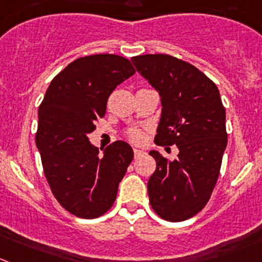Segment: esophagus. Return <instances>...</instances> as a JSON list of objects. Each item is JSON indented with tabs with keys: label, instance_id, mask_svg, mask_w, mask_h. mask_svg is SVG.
I'll list each match as a JSON object with an SVG mask.
<instances>
[{
	"label": "esophagus",
	"instance_id": "obj_1",
	"mask_svg": "<svg viewBox=\"0 0 262 262\" xmlns=\"http://www.w3.org/2000/svg\"><path fill=\"white\" fill-rule=\"evenodd\" d=\"M134 154H135V158H138V157H140L141 154H144V151L139 150V149H134Z\"/></svg>",
	"mask_w": 262,
	"mask_h": 262
}]
</instances>
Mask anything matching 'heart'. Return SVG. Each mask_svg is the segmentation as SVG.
<instances>
[{"label":"heart","instance_id":"1","mask_svg":"<svg viewBox=\"0 0 262 262\" xmlns=\"http://www.w3.org/2000/svg\"><path fill=\"white\" fill-rule=\"evenodd\" d=\"M128 138L131 141L139 144V143H143L144 139H145V135H144V133L140 128H131L128 131Z\"/></svg>","mask_w":262,"mask_h":262}]
</instances>
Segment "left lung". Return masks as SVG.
<instances>
[{
  "label": "left lung",
  "mask_w": 262,
  "mask_h": 262,
  "mask_svg": "<svg viewBox=\"0 0 262 262\" xmlns=\"http://www.w3.org/2000/svg\"><path fill=\"white\" fill-rule=\"evenodd\" d=\"M131 61L161 95L154 143L179 148L175 161L149 153L157 162L148 181L149 202L164 220H188L207 204L220 175L228 144L220 92L203 72L171 55H140Z\"/></svg>",
  "instance_id": "left-lung-1"
}]
</instances>
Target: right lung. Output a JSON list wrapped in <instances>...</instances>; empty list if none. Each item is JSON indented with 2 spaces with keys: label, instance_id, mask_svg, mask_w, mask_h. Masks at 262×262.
Wrapping results in <instances>:
<instances>
[{
  "label": "right lung",
  "instance_id": "add662e5",
  "mask_svg": "<svg viewBox=\"0 0 262 262\" xmlns=\"http://www.w3.org/2000/svg\"><path fill=\"white\" fill-rule=\"evenodd\" d=\"M134 74L128 59L118 55L78 58L54 77L39 105L36 144L45 176L61 207L77 217L96 219L111 210L134 158L124 141L99 156L87 138L105 116L113 90Z\"/></svg>",
  "mask_w": 262,
  "mask_h": 262
}]
</instances>
